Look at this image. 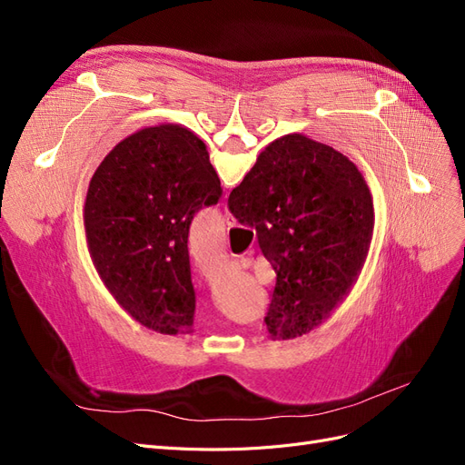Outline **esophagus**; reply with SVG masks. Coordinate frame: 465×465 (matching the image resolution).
<instances>
[{"label":"esophagus","instance_id":"esophagus-1","mask_svg":"<svg viewBox=\"0 0 465 465\" xmlns=\"http://www.w3.org/2000/svg\"><path fill=\"white\" fill-rule=\"evenodd\" d=\"M224 224H227V227L231 229V227H236V219L231 215V211L229 209H224Z\"/></svg>","mask_w":465,"mask_h":465}]
</instances>
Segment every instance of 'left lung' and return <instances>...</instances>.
<instances>
[{
    "instance_id": "1",
    "label": "left lung",
    "mask_w": 465,
    "mask_h": 465,
    "mask_svg": "<svg viewBox=\"0 0 465 465\" xmlns=\"http://www.w3.org/2000/svg\"><path fill=\"white\" fill-rule=\"evenodd\" d=\"M221 193L205 143L178 124L137 130L98 164L83 207L89 254L108 292L142 326L164 335L192 330L188 232Z\"/></svg>"
}]
</instances>
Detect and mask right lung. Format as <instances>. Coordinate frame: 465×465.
<instances>
[{"instance_id":"obj_1","label":"right lung","mask_w":465,"mask_h":465,"mask_svg":"<svg viewBox=\"0 0 465 465\" xmlns=\"http://www.w3.org/2000/svg\"><path fill=\"white\" fill-rule=\"evenodd\" d=\"M277 273L265 326L275 340L318 328L343 302L369 256L372 193L343 153L302 134L267 145L229 195Z\"/></svg>"}]
</instances>
